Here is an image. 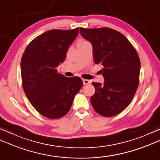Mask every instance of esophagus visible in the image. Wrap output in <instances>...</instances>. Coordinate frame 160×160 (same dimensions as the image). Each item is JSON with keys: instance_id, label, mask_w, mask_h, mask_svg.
<instances>
[{"instance_id": "esophagus-1", "label": "esophagus", "mask_w": 160, "mask_h": 160, "mask_svg": "<svg viewBox=\"0 0 160 160\" xmlns=\"http://www.w3.org/2000/svg\"><path fill=\"white\" fill-rule=\"evenodd\" d=\"M82 81H83L84 84H89L91 82L90 80H87V79H82Z\"/></svg>"}]
</instances>
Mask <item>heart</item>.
<instances>
[{"instance_id": "b5f03b06", "label": "heart", "mask_w": 160, "mask_h": 160, "mask_svg": "<svg viewBox=\"0 0 160 160\" xmlns=\"http://www.w3.org/2000/svg\"><path fill=\"white\" fill-rule=\"evenodd\" d=\"M86 40H81V41H80L79 42H85Z\"/></svg>"}]
</instances>
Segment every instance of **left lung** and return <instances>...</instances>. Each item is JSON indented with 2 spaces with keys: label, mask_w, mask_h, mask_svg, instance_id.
Wrapping results in <instances>:
<instances>
[{
  "label": "left lung",
  "mask_w": 160,
  "mask_h": 160,
  "mask_svg": "<svg viewBox=\"0 0 160 160\" xmlns=\"http://www.w3.org/2000/svg\"><path fill=\"white\" fill-rule=\"evenodd\" d=\"M81 35L93 46V60L103 66V84L93 82L96 92L91 97L94 110L104 117L123 111L133 98L140 80V60L136 49L116 30L80 28Z\"/></svg>",
  "instance_id": "left-lung-1"
}]
</instances>
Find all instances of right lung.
Instances as JSON below:
<instances>
[{
  "label": "right lung",
  "instance_id": "1",
  "mask_svg": "<svg viewBox=\"0 0 160 160\" xmlns=\"http://www.w3.org/2000/svg\"><path fill=\"white\" fill-rule=\"evenodd\" d=\"M78 32V28L49 30L33 39L22 54L20 71L24 92L33 108L47 118L65 115L83 85L80 78L65 77L56 69L65 60Z\"/></svg>",
  "mask_w": 160,
  "mask_h": 160
}]
</instances>
